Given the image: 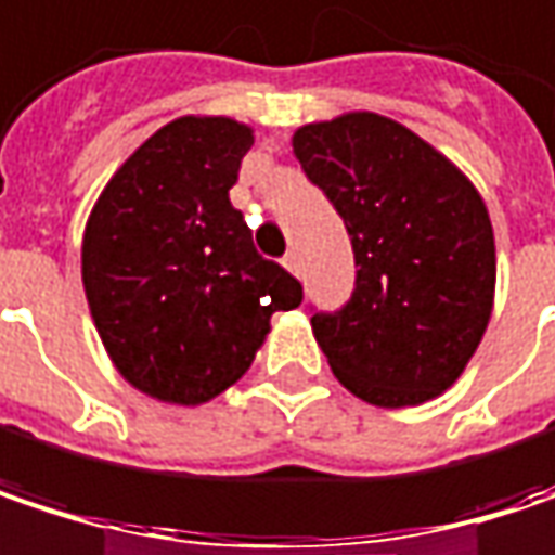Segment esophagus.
<instances>
[{
    "label": "esophagus",
    "instance_id": "obj_1",
    "mask_svg": "<svg viewBox=\"0 0 555 555\" xmlns=\"http://www.w3.org/2000/svg\"><path fill=\"white\" fill-rule=\"evenodd\" d=\"M282 263H285V270H288V273H295V276H301V257H298L295 250H288V254L282 257Z\"/></svg>",
    "mask_w": 555,
    "mask_h": 555
}]
</instances>
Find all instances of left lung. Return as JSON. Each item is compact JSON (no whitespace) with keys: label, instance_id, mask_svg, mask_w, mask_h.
I'll list each match as a JSON object with an SVG mask.
<instances>
[{"label":"left lung","instance_id":"obj_1","mask_svg":"<svg viewBox=\"0 0 555 555\" xmlns=\"http://www.w3.org/2000/svg\"><path fill=\"white\" fill-rule=\"evenodd\" d=\"M292 149L356 254L349 301L311 308L333 375L387 410L438 397L467 369L492 311L495 241L474 183L378 114L308 124Z\"/></svg>","mask_w":555,"mask_h":555}]
</instances>
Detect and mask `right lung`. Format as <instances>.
Returning a JSON list of instances; mask_svg holds the SVG:
<instances>
[{
  "label": "right lung",
  "instance_id": "add662e5",
  "mask_svg": "<svg viewBox=\"0 0 555 555\" xmlns=\"http://www.w3.org/2000/svg\"><path fill=\"white\" fill-rule=\"evenodd\" d=\"M254 135L180 117L111 177L81 241V282L117 372L149 397L196 406L241 378L301 282L257 254L228 190Z\"/></svg>",
  "mask_w": 555,
  "mask_h": 555
}]
</instances>
